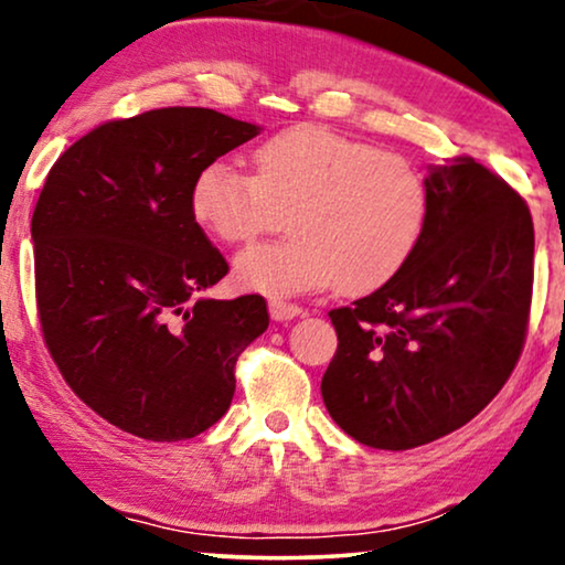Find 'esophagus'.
Segmentation results:
<instances>
[{"mask_svg":"<svg viewBox=\"0 0 565 565\" xmlns=\"http://www.w3.org/2000/svg\"><path fill=\"white\" fill-rule=\"evenodd\" d=\"M269 316L275 321H290L296 316H303V308L296 303H285V300H269Z\"/></svg>","mask_w":565,"mask_h":565,"instance_id":"esophagus-1","label":"esophagus"}]
</instances>
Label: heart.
I'll use <instances>...</instances> for the list:
<instances>
[{
  "mask_svg": "<svg viewBox=\"0 0 565 565\" xmlns=\"http://www.w3.org/2000/svg\"><path fill=\"white\" fill-rule=\"evenodd\" d=\"M190 207L223 244L252 242L285 215V242L252 246L234 262L242 288L282 298L334 280L342 292L381 288L419 246L429 195L398 153L300 126L254 151L252 177L228 161L200 169Z\"/></svg>",
  "mask_w": 565,
  "mask_h": 565,
  "instance_id": "heart-1",
  "label": "heart"
}]
</instances>
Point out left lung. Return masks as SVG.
Wrapping results in <instances>:
<instances>
[{"instance_id":"1","label":"left lung","mask_w":565,"mask_h":565,"mask_svg":"<svg viewBox=\"0 0 565 565\" xmlns=\"http://www.w3.org/2000/svg\"><path fill=\"white\" fill-rule=\"evenodd\" d=\"M429 213L404 267L329 313L321 396L347 435L412 450L468 424L520 360L535 228L524 200L470 157L429 167Z\"/></svg>"}]
</instances>
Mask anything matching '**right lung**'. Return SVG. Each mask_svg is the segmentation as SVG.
I'll return each instance as SVG.
<instances>
[{"label":"right lung","instance_id":"1","mask_svg":"<svg viewBox=\"0 0 565 565\" xmlns=\"http://www.w3.org/2000/svg\"><path fill=\"white\" fill-rule=\"evenodd\" d=\"M259 130L161 107L89 130L45 177L30 223L45 347L122 431L177 443L213 427L238 354L269 327L265 298H200L228 265L190 207L200 169Z\"/></svg>","mask_w":565,"mask_h":565}]
</instances>
